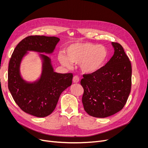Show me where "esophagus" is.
<instances>
[{
	"label": "esophagus",
	"instance_id": "esophagus-1",
	"mask_svg": "<svg viewBox=\"0 0 148 148\" xmlns=\"http://www.w3.org/2000/svg\"><path fill=\"white\" fill-rule=\"evenodd\" d=\"M73 82L74 83H78L79 82V80H80V79H79V77L77 76V75H75L74 77V78H73Z\"/></svg>",
	"mask_w": 148,
	"mask_h": 148
}]
</instances>
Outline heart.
<instances>
[{
  "mask_svg": "<svg viewBox=\"0 0 148 148\" xmlns=\"http://www.w3.org/2000/svg\"><path fill=\"white\" fill-rule=\"evenodd\" d=\"M66 56L60 53L58 59L60 64L71 68L73 64H80L82 71L87 74L97 72L107 59L108 53L103 45L90 42L75 43L69 45L66 50Z\"/></svg>",
  "mask_w": 148,
  "mask_h": 148,
  "instance_id": "obj_1",
  "label": "heart"
}]
</instances>
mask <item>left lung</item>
Segmentation results:
<instances>
[{"label":"left lung","mask_w":148,"mask_h":148,"mask_svg":"<svg viewBox=\"0 0 148 148\" xmlns=\"http://www.w3.org/2000/svg\"><path fill=\"white\" fill-rule=\"evenodd\" d=\"M112 44L114 52L110 60L97 72L84 74L80 82L84 109L95 118H106L121 110L131 92V62L120 44Z\"/></svg>","instance_id":"8db88e82"}]
</instances>
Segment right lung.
<instances>
[{
  "label": "right lung",
  "instance_id": "1",
  "mask_svg": "<svg viewBox=\"0 0 148 148\" xmlns=\"http://www.w3.org/2000/svg\"><path fill=\"white\" fill-rule=\"evenodd\" d=\"M59 40L55 36H29L18 44L10 60L8 81L12 97L23 112L36 117H46L54 111L62 92L71 85L73 75L54 72L50 58L40 54L42 59L40 79L28 83L20 75L21 62L27 51L53 53Z\"/></svg>",
  "mask_w": 148,
  "mask_h": 148
}]
</instances>
